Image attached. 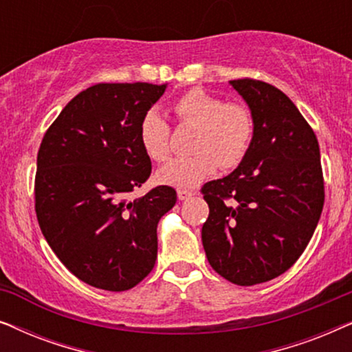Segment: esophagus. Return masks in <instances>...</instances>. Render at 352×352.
Returning a JSON list of instances; mask_svg holds the SVG:
<instances>
[{
  "label": "esophagus",
  "instance_id": "34e87169",
  "mask_svg": "<svg viewBox=\"0 0 352 352\" xmlns=\"http://www.w3.org/2000/svg\"><path fill=\"white\" fill-rule=\"evenodd\" d=\"M192 195H194V192H192V190L177 189V199H179V200H189Z\"/></svg>",
  "mask_w": 352,
  "mask_h": 352
}]
</instances>
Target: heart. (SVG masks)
Returning a JSON list of instances; mask_svg holds the SVG:
<instances>
[{"label": "heart", "mask_w": 352, "mask_h": 352, "mask_svg": "<svg viewBox=\"0 0 352 352\" xmlns=\"http://www.w3.org/2000/svg\"><path fill=\"white\" fill-rule=\"evenodd\" d=\"M182 126L195 128L190 151L158 173V179L179 189H192L213 175L216 168L232 170L247 157L254 134L253 115L239 102H224L201 88L181 94L171 105ZM139 139L147 157L165 163L171 157V128L157 112L142 118Z\"/></svg>", "instance_id": "1"}]
</instances>
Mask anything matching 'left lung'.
<instances>
[{
    "mask_svg": "<svg viewBox=\"0 0 352 352\" xmlns=\"http://www.w3.org/2000/svg\"><path fill=\"white\" fill-rule=\"evenodd\" d=\"M230 85L252 109L247 157L201 187L210 208L201 228L208 263L235 285H256L288 271L305 252L324 208L319 142L296 105L253 78Z\"/></svg>",
    "mask_w": 352,
    "mask_h": 352,
    "instance_id": "left-lung-1",
    "label": "left lung"
}]
</instances>
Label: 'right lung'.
Segmentation results:
<instances>
[{"label":"right lung","instance_id":"1","mask_svg":"<svg viewBox=\"0 0 352 352\" xmlns=\"http://www.w3.org/2000/svg\"><path fill=\"white\" fill-rule=\"evenodd\" d=\"M166 85L98 83L76 94L43 136L35 211L60 263L91 287L124 292L155 266L157 224L176 204L158 186L129 200L152 173L139 128Z\"/></svg>","mask_w":352,"mask_h":352}]
</instances>
